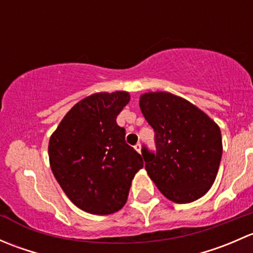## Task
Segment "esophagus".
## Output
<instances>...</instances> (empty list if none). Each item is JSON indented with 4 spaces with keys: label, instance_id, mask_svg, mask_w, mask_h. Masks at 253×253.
Instances as JSON below:
<instances>
[{
    "label": "esophagus",
    "instance_id": "esophagus-1",
    "mask_svg": "<svg viewBox=\"0 0 253 253\" xmlns=\"http://www.w3.org/2000/svg\"><path fill=\"white\" fill-rule=\"evenodd\" d=\"M134 149H136L138 153H141V150H142V144H141V143H137V144L134 145Z\"/></svg>",
    "mask_w": 253,
    "mask_h": 253
}]
</instances>
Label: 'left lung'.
Returning a JSON list of instances; mask_svg holds the SVG:
<instances>
[{
    "instance_id": "1",
    "label": "left lung",
    "mask_w": 253,
    "mask_h": 253,
    "mask_svg": "<svg viewBox=\"0 0 253 253\" xmlns=\"http://www.w3.org/2000/svg\"><path fill=\"white\" fill-rule=\"evenodd\" d=\"M139 108L155 132L157 152L142 153L153 182L175 203L205 196L223 153L218 125L190 101L165 91L143 94Z\"/></svg>"
}]
</instances>
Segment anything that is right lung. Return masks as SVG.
Wrapping results in <instances>:
<instances>
[{"mask_svg":"<svg viewBox=\"0 0 253 253\" xmlns=\"http://www.w3.org/2000/svg\"><path fill=\"white\" fill-rule=\"evenodd\" d=\"M127 91L96 93L66 114L48 142L53 176L82 211L108 215L126 203L141 155L125 141L116 117L128 104Z\"/></svg>","mask_w":253,"mask_h":253,"instance_id":"obj_1","label":"right lung"}]
</instances>
